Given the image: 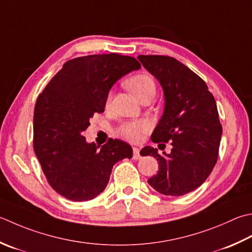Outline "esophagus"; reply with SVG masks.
<instances>
[{
	"instance_id": "esophagus-1",
	"label": "esophagus",
	"mask_w": 252,
	"mask_h": 252,
	"mask_svg": "<svg viewBox=\"0 0 252 252\" xmlns=\"http://www.w3.org/2000/svg\"><path fill=\"white\" fill-rule=\"evenodd\" d=\"M141 155H140L139 147H133V159H139Z\"/></svg>"
}]
</instances>
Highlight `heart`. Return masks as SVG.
Listing matches in <instances>:
<instances>
[{
	"label": "heart",
	"instance_id": "heart-1",
	"mask_svg": "<svg viewBox=\"0 0 252 252\" xmlns=\"http://www.w3.org/2000/svg\"><path fill=\"white\" fill-rule=\"evenodd\" d=\"M126 86L129 88L130 92L134 95L140 101H144L146 99H153L156 95V83L155 80L149 74L140 73L136 75L130 77L126 82ZM112 99V94L109 93L107 96L106 106L110 105ZM151 129V125L146 120H137V121H127L121 125L119 132L120 134L126 139L137 142L142 140L145 133Z\"/></svg>",
	"mask_w": 252,
	"mask_h": 252
}]
</instances>
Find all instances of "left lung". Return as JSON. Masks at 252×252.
<instances>
[{
  "instance_id": "8db88e82",
  "label": "left lung",
  "mask_w": 252,
  "mask_h": 252,
  "mask_svg": "<svg viewBox=\"0 0 252 252\" xmlns=\"http://www.w3.org/2000/svg\"><path fill=\"white\" fill-rule=\"evenodd\" d=\"M139 60L159 81L165 95L164 113L151 139L172 146L164 156L151 146L141 151L159 164L147 182L161 194L184 195L203 184L218 161L221 125L216 101L205 82L175 58L154 54Z\"/></svg>"
}]
</instances>
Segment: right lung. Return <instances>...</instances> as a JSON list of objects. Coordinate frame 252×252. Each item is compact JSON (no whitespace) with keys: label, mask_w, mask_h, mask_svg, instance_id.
<instances>
[{"label":"right lung","mask_w":252,"mask_h":252,"mask_svg":"<svg viewBox=\"0 0 252 252\" xmlns=\"http://www.w3.org/2000/svg\"><path fill=\"white\" fill-rule=\"evenodd\" d=\"M141 64L119 53L92 54L68 60L40 95L33 111V151L48 184L75 202L99 195L112 167L132 157V147L109 139L98 150L82 132L95 113L105 110L108 93L120 77Z\"/></svg>","instance_id":"obj_1"}]
</instances>
